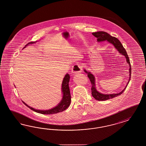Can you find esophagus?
I'll return each mask as SVG.
<instances>
[{"mask_svg":"<svg viewBox=\"0 0 146 146\" xmlns=\"http://www.w3.org/2000/svg\"><path fill=\"white\" fill-rule=\"evenodd\" d=\"M82 70V67L80 64H76L73 66L72 68V72L74 74H78L79 73H80Z\"/></svg>","mask_w":146,"mask_h":146,"instance_id":"obj_1","label":"esophagus"}]
</instances>
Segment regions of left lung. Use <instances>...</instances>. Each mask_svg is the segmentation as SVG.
<instances>
[{
    "mask_svg": "<svg viewBox=\"0 0 146 146\" xmlns=\"http://www.w3.org/2000/svg\"><path fill=\"white\" fill-rule=\"evenodd\" d=\"M92 35L97 38V41L98 42H103L105 41H107L110 43L111 44L113 45L114 46L117 50L119 51V52L122 55H123L125 56L126 59V61L127 64L129 66V80L128 81L126 87L125 88L120 92V93H113V94H102L101 93L97 91L96 87V78L94 75H93L92 73H91L90 72H88L87 70H86L84 69V70L85 72L87 74V76L89 78L91 84H92V95L93 96L94 99L98 101H105L107 100H109L110 99H112L113 98H115L116 96H118L121 95L124 91L128 85V84L129 82V81L131 79V65L129 57L127 55V53L126 52V50L125 48L123 47L122 44L121 43L120 41L118 40L115 37H113L111 35H110L107 32H104V31H99V32H94L92 33Z\"/></svg>",
    "mask_w": 146,
    "mask_h": 146,
    "instance_id": "obj_1",
    "label": "left lung"
}]
</instances>
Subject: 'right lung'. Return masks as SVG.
Segmentation results:
<instances>
[{"label": "right lung", "mask_w": 146, "mask_h": 146, "mask_svg": "<svg viewBox=\"0 0 146 146\" xmlns=\"http://www.w3.org/2000/svg\"><path fill=\"white\" fill-rule=\"evenodd\" d=\"M36 42H37V41L30 42L27 45H26L23 48H25L27 46H28L30 44H35ZM70 79V75L68 74H66L63 79L62 85H61V91L62 93V98L61 100L60 101V102L53 108L50 109V110H35V108L27 105L23 101V102L25 105L26 106H27L32 111H35V112L40 113V114H56V113L65 111L70 106V101H71L70 91V88H69V85H68Z\"/></svg>", "instance_id": "right-lung-1"}]
</instances>
